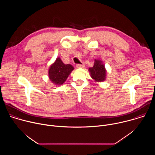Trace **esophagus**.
<instances>
[{
    "mask_svg": "<svg viewBox=\"0 0 155 155\" xmlns=\"http://www.w3.org/2000/svg\"><path fill=\"white\" fill-rule=\"evenodd\" d=\"M84 66H85L84 64L83 63L82 64H77V65H76V67H77V68L80 69V68H84Z\"/></svg>",
    "mask_w": 155,
    "mask_h": 155,
    "instance_id": "obj_1",
    "label": "esophagus"
}]
</instances>
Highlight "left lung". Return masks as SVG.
<instances>
[{"mask_svg":"<svg viewBox=\"0 0 155 155\" xmlns=\"http://www.w3.org/2000/svg\"><path fill=\"white\" fill-rule=\"evenodd\" d=\"M91 78L96 82H102L105 80L107 71L102 61L100 59H94L93 67L88 69Z\"/></svg>","mask_w":155,"mask_h":155,"instance_id":"8db88e82","label":"left lung"}]
</instances>
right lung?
<instances>
[{"label":"right lung","instance_id":"1","mask_svg":"<svg viewBox=\"0 0 155 155\" xmlns=\"http://www.w3.org/2000/svg\"><path fill=\"white\" fill-rule=\"evenodd\" d=\"M74 69L71 64H65L60 58L50 65L48 70V77L51 81L56 85L62 84Z\"/></svg>","mask_w":155,"mask_h":155}]
</instances>
